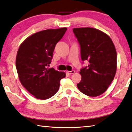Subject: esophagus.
<instances>
[{"mask_svg":"<svg viewBox=\"0 0 132 132\" xmlns=\"http://www.w3.org/2000/svg\"><path fill=\"white\" fill-rule=\"evenodd\" d=\"M75 70H72V71H66V73H68V75H72V74H73L75 73Z\"/></svg>","mask_w":132,"mask_h":132,"instance_id":"34e87169","label":"esophagus"}]
</instances>
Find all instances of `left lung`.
I'll list each match as a JSON object with an SVG mask.
<instances>
[{
	"instance_id": "left-lung-1",
	"label": "left lung",
	"mask_w": 132,
	"mask_h": 132,
	"mask_svg": "<svg viewBox=\"0 0 132 132\" xmlns=\"http://www.w3.org/2000/svg\"><path fill=\"white\" fill-rule=\"evenodd\" d=\"M73 32L80 45L81 60L89 62L80 69L81 79L77 86L86 95L100 96L108 89L116 72L114 44L107 34L95 28H74Z\"/></svg>"
}]
</instances>
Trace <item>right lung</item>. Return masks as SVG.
Returning a JSON list of instances; mask_svg holds the SVG:
<instances>
[{"instance_id":"right-lung-1","label":"right lung","mask_w":132,"mask_h":132,"mask_svg":"<svg viewBox=\"0 0 132 132\" xmlns=\"http://www.w3.org/2000/svg\"><path fill=\"white\" fill-rule=\"evenodd\" d=\"M66 28L47 29L34 33L23 42L16 58V67L21 84L35 97L45 100L57 93L64 72L48 68L55 46Z\"/></svg>"}]
</instances>
